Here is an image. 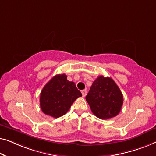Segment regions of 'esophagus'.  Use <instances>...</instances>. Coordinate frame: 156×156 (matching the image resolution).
<instances>
[{
    "instance_id": "34e87169",
    "label": "esophagus",
    "mask_w": 156,
    "mask_h": 156,
    "mask_svg": "<svg viewBox=\"0 0 156 156\" xmlns=\"http://www.w3.org/2000/svg\"><path fill=\"white\" fill-rule=\"evenodd\" d=\"M81 93H82V95H83V97H85V95H86V94H87V91H86V90H83L81 91Z\"/></svg>"
}]
</instances>
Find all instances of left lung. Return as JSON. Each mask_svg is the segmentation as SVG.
Returning a JSON list of instances; mask_svg holds the SVG:
<instances>
[{"mask_svg":"<svg viewBox=\"0 0 156 156\" xmlns=\"http://www.w3.org/2000/svg\"><path fill=\"white\" fill-rule=\"evenodd\" d=\"M91 111L102 119L115 117L123 105L121 90L112 78L100 76L94 81L85 97Z\"/></svg>","mask_w":156,"mask_h":156,"instance_id":"8db88e82","label":"left lung"}]
</instances>
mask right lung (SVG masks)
Returning a JSON list of instances; mask_svg holds the SVG:
<instances>
[{"label":"right lung","instance_id":"1","mask_svg":"<svg viewBox=\"0 0 156 156\" xmlns=\"http://www.w3.org/2000/svg\"><path fill=\"white\" fill-rule=\"evenodd\" d=\"M81 96L75 83L68 80L66 75L58 74L44 85L41 92V109L45 115L58 118L64 115L74 101Z\"/></svg>","mask_w":156,"mask_h":156}]
</instances>
